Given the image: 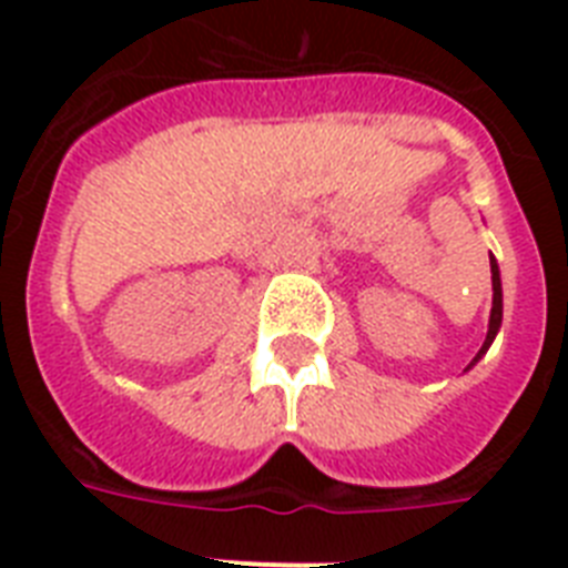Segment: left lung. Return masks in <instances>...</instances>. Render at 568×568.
Masks as SVG:
<instances>
[{"instance_id": "1", "label": "left lung", "mask_w": 568, "mask_h": 568, "mask_svg": "<svg viewBox=\"0 0 568 568\" xmlns=\"http://www.w3.org/2000/svg\"><path fill=\"white\" fill-rule=\"evenodd\" d=\"M489 267H493V312H489V329H486V342L484 347L477 351V356L471 359V365L480 359V356L489 351V345L495 342V336H498V329H501V318H504V294H501V271H498V262L495 258H489ZM468 365V368H471Z\"/></svg>"}]
</instances>
